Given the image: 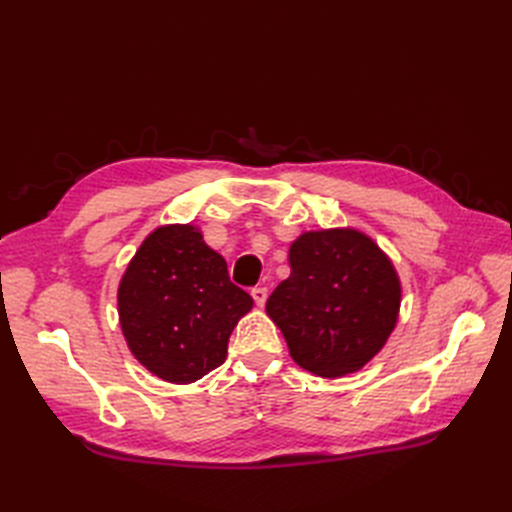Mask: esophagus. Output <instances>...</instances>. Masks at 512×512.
<instances>
[{"label": "esophagus", "instance_id": "obj_1", "mask_svg": "<svg viewBox=\"0 0 512 512\" xmlns=\"http://www.w3.org/2000/svg\"><path fill=\"white\" fill-rule=\"evenodd\" d=\"M252 297H254V303L262 307L267 303V288H252Z\"/></svg>", "mask_w": 512, "mask_h": 512}]
</instances>
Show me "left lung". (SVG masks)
Here are the masks:
<instances>
[{
	"instance_id": "1",
	"label": "left lung",
	"mask_w": 512,
	"mask_h": 512,
	"mask_svg": "<svg viewBox=\"0 0 512 512\" xmlns=\"http://www.w3.org/2000/svg\"><path fill=\"white\" fill-rule=\"evenodd\" d=\"M290 277L273 290L267 316L290 356L318 378L363 369L389 342L401 307L393 260L363 230H305L290 243Z\"/></svg>"
}]
</instances>
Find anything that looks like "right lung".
<instances>
[{"label": "right lung", "mask_w": 512, "mask_h": 512, "mask_svg": "<svg viewBox=\"0 0 512 512\" xmlns=\"http://www.w3.org/2000/svg\"><path fill=\"white\" fill-rule=\"evenodd\" d=\"M222 254L194 224L153 228L117 288L119 327L134 359L170 384H192L226 361L228 339L250 312Z\"/></svg>", "instance_id": "obj_1"}]
</instances>
